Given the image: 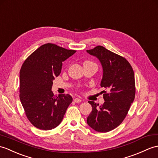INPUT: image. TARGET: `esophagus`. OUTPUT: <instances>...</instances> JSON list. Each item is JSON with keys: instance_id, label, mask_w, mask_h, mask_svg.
Masks as SVG:
<instances>
[{"instance_id": "esophagus-1", "label": "esophagus", "mask_w": 158, "mask_h": 158, "mask_svg": "<svg viewBox=\"0 0 158 158\" xmlns=\"http://www.w3.org/2000/svg\"><path fill=\"white\" fill-rule=\"evenodd\" d=\"M74 101L76 102V103H79V102H81V99L79 98H75Z\"/></svg>"}]
</instances>
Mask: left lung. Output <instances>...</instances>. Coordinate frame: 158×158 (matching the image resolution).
<instances>
[{
  "mask_svg": "<svg viewBox=\"0 0 158 158\" xmlns=\"http://www.w3.org/2000/svg\"><path fill=\"white\" fill-rule=\"evenodd\" d=\"M87 52L100 60L103 69L100 85L108 91H102L105 101L102 105L88 102L92 106V111L87 117V123L96 131L106 133L122 123L134 101V72L125 58L104 46H98Z\"/></svg>",
  "mask_w": 158,
  "mask_h": 158,
  "instance_id": "8db88e82",
  "label": "left lung"
}]
</instances>
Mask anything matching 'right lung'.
<instances>
[{"mask_svg":"<svg viewBox=\"0 0 158 158\" xmlns=\"http://www.w3.org/2000/svg\"><path fill=\"white\" fill-rule=\"evenodd\" d=\"M76 52L53 44H45L23 62L20 70L19 98L28 120L48 131L60 124L73 101L69 94L54 95L53 80L60 75L62 62Z\"/></svg>","mask_w":158,"mask_h":158,"instance_id":"1","label":"right lung"}]
</instances>
